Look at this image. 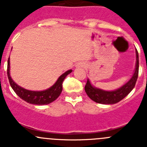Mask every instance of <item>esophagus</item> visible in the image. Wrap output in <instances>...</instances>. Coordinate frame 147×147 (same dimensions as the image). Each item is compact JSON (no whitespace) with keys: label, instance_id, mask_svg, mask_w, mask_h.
<instances>
[{"label":"esophagus","instance_id":"esophagus-1","mask_svg":"<svg viewBox=\"0 0 147 147\" xmlns=\"http://www.w3.org/2000/svg\"><path fill=\"white\" fill-rule=\"evenodd\" d=\"M82 65V66H84V67H86V66H85V65Z\"/></svg>","mask_w":147,"mask_h":147}]
</instances>
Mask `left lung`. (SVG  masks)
I'll return each instance as SVG.
<instances>
[{
    "mask_svg": "<svg viewBox=\"0 0 147 147\" xmlns=\"http://www.w3.org/2000/svg\"><path fill=\"white\" fill-rule=\"evenodd\" d=\"M138 68H139V60H138V53L136 50V66L133 76H132L128 82H127L121 88H119L114 91H105L98 88L93 87L90 82L89 80L87 81L85 86V90L87 95L93 101L99 104L104 105H112L120 102L124 97L130 93L134 88L138 76Z\"/></svg>",
    "mask_w": 147,
    "mask_h": 147,
    "instance_id": "left-lung-1",
    "label": "left lung"
}]
</instances>
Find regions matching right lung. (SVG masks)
Instances as JSON below:
<instances>
[{"label":"right lung","instance_id":"1","mask_svg":"<svg viewBox=\"0 0 147 147\" xmlns=\"http://www.w3.org/2000/svg\"><path fill=\"white\" fill-rule=\"evenodd\" d=\"M9 58L7 64V76L11 88L14 90L15 93L20 98L29 104L37 105H48L57 99L62 90V82L64 81L65 78L70 73L72 72V70H69L64 73L63 74L59 76L55 84L49 89L42 90V91H32V90H28L18 86L16 83L11 80L9 74Z\"/></svg>","mask_w":147,"mask_h":147}]
</instances>
